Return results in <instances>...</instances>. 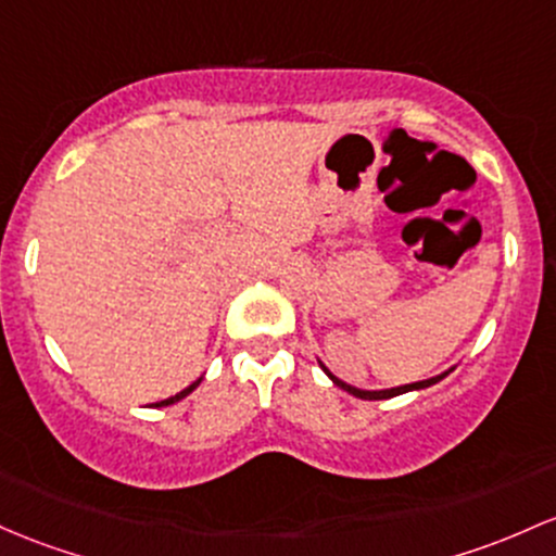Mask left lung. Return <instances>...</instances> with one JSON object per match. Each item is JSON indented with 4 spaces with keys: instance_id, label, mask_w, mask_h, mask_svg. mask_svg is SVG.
I'll return each mask as SVG.
<instances>
[{
    "instance_id": "left-lung-1",
    "label": "left lung",
    "mask_w": 556,
    "mask_h": 556,
    "mask_svg": "<svg viewBox=\"0 0 556 556\" xmlns=\"http://www.w3.org/2000/svg\"><path fill=\"white\" fill-rule=\"evenodd\" d=\"M319 367L325 369V375L329 377V380L334 382V386L338 388H343L345 393H351V395H356V399H362V401H386V399H393V395H401V393H412V390H425V388H430V386H435V382H441L443 377L448 375V371H454L456 367H451V369H446V371H441V375H435V377H427V380H419V382H408V386H399V388H386V390H364V388H356V386H348V382H343L340 380V377H334L332 371H329L325 364L319 362Z\"/></svg>"
}]
</instances>
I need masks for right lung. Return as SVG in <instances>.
Returning <instances> with one entry per match:
<instances>
[{
  "mask_svg": "<svg viewBox=\"0 0 556 556\" xmlns=\"http://www.w3.org/2000/svg\"><path fill=\"white\" fill-rule=\"evenodd\" d=\"M200 382H203V377H198V380L192 382V386H187L185 390H181V393H176V395H170V399H166V401H157V404H152V406H170V404H176V401H181V399H187L189 393H192L194 388L200 386Z\"/></svg>",
  "mask_w": 556,
  "mask_h": 556,
  "instance_id": "obj_1",
  "label": "right lung"
}]
</instances>
